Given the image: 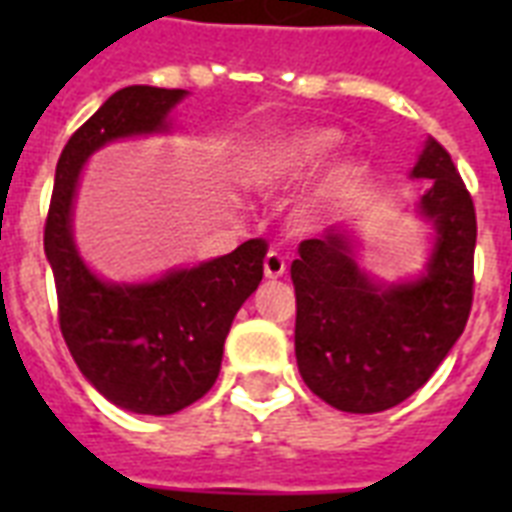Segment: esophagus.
<instances>
[{
    "mask_svg": "<svg viewBox=\"0 0 512 512\" xmlns=\"http://www.w3.org/2000/svg\"><path fill=\"white\" fill-rule=\"evenodd\" d=\"M263 268H265V279H281V276L287 273V260H284L279 252H273L271 249V252L265 255Z\"/></svg>",
    "mask_w": 512,
    "mask_h": 512,
    "instance_id": "esophagus-1",
    "label": "esophagus"
}]
</instances>
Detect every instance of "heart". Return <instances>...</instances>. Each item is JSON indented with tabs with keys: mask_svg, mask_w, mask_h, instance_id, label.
Wrapping results in <instances>:
<instances>
[{
	"mask_svg": "<svg viewBox=\"0 0 512 512\" xmlns=\"http://www.w3.org/2000/svg\"><path fill=\"white\" fill-rule=\"evenodd\" d=\"M335 146L337 135L327 130L297 132L268 140L249 159L244 177L257 191H281L319 170Z\"/></svg>",
	"mask_w": 512,
	"mask_h": 512,
	"instance_id": "b5f03b06",
	"label": "heart"
}]
</instances>
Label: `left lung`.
Instances as JSON below:
<instances>
[{
	"label": "left lung",
	"instance_id": "1",
	"mask_svg": "<svg viewBox=\"0 0 512 512\" xmlns=\"http://www.w3.org/2000/svg\"><path fill=\"white\" fill-rule=\"evenodd\" d=\"M412 175L433 180L422 212L438 231L420 281L377 289L358 271L342 231L305 239L292 263L297 369L305 385L340 412H385L420 390L473 308V196L436 140L425 146Z\"/></svg>",
	"mask_w": 512,
	"mask_h": 512
}]
</instances>
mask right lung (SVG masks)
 <instances>
[{
  "mask_svg": "<svg viewBox=\"0 0 512 512\" xmlns=\"http://www.w3.org/2000/svg\"><path fill=\"white\" fill-rule=\"evenodd\" d=\"M183 95L146 84L114 92L68 138L44 220L63 340L108 401L138 414H175L215 385L231 321L263 281L268 252L263 239H249L231 255L138 287L100 281L76 255L71 201L84 159L108 140L162 130Z\"/></svg>",
  "mask_w": 512,
  "mask_h": 512,
  "instance_id": "right-lung-1",
  "label": "right lung"
}]
</instances>
